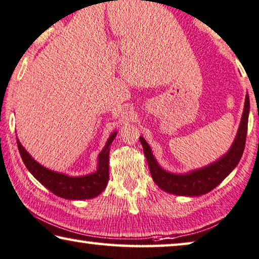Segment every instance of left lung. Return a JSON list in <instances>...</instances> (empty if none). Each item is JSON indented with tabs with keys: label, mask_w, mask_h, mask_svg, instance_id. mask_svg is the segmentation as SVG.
Instances as JSON below:
<instances>
[{
	"label": "left lung",
	"mask_w": 259,
	"mask_h": 259,
	"mask_svg": "<svg viewBox=\"0 0 259 259\" xmlns=\"http://www.w3.org/2000/svg\"><path fill=\"white\" fill-rule=\"evenodd\" d=\"M249 110L250 99L249 95H246L241 123H239L237 134H236V138L229 151L226 153V155L221 156L219 160L210 163L209 166L189 171L187 174H174L164 170L157 163L151 147L145 139L142 137L139 138L154 182L164 192L180 195V196H200V195L207 194L213 188H216L235 169L243 155V151L245 147L246 132H248Z\"/></svg>",
	"instance_id": "8db88e82"
}]
</instances>
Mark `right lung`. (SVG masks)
<instances>
[{
	"mask_svg": "<svg viewBox=\"0 0 259 259\" xmlns=\"http://www.w3.org/2000/svg\"><path fill=\"white\" fill-rule=\"evenodd\" d=\"M117 137V132H113L108 138L102 152L98 156V168L95 173L83 176H69L58 173L43 167L31 155L25 151L17 139V146L22 160L28 170L42 183L51 193L66 200H88L93 198L106 188L108 182V154L110 146Z\"/></svg>",
	"mask_w": 259,
	"mask_h": 259,
	"instance_id": "1",
	"label": "right lung"
}]
</instances>
